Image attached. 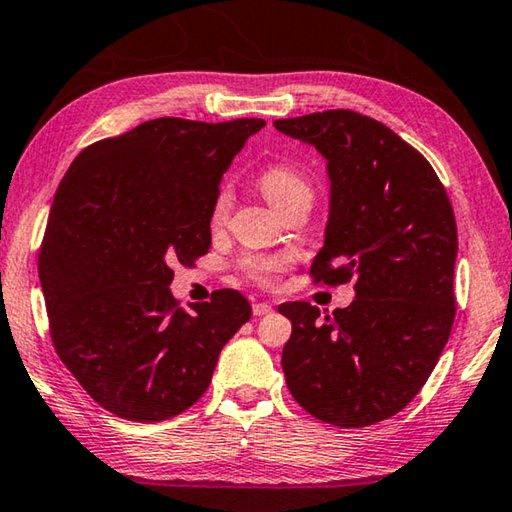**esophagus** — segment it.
<instances>
[{
  "label": "esophagus",
  "instance_id": "34e87169",
  "mask_svg": "<svg viewBox=\"0 0 512 512\" xmlns=\"http://www.w3.org/2000/svg\"><path fill=\"white\" fill-rule=\"evenodd\" d=\"M252 312H254V316H265V314L272 312V305H269V303H254Z\"/></svg>",
  "mask_w": 512,
  "mask_h": 512
}]
</instances>
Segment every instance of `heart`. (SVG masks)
I'll use <instances>...</instances> for the list:
<instances>
[{"label":"heart","mask_w":512,"mask_h":512,"mask_svg":"<svg viewBox=\"0 0 512 512\" xmlns=\"http://www.w3.org/2000/svg\"><path fill=\"white\" fill-rule=\"evenodd\" d=\"M260 189L267 196L272 205L283 211L294 202H312L314 187L312 180L305 176V173L287 165V162H276V165H269L263 173H260ZM231 205V194L229 189H220V194L214 200V209H211V220L214 223H223L229 214ZM285 258L283 256H245L240 260V269L243 274L258 285H274L278 276L283 274L285 269Z\"/></svg>","instance_id":"obj_1"}]
</instances>
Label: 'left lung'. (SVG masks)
I'll return each instance as SVG.
<instances>
[{"mask_svg":"<svg viewBox=\"0 0 512 512\" xmlns=\"http://www.w3.org/2000/svg\"><path fill=\"white\" fill-rule=\"evenodd\" d=\"M310 142L332 182L314 283L354 281V301L321 318L294 301L283 347L298 406L339 428H365L403 410L435 370L455 321L457 223L435 169L368 115L332 109L276 120Z\"/></svg>","mask_w":512,"mask_h":512,"instance_id":"1","label":"left lung"}]
</instances>
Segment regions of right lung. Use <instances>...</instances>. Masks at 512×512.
<instances>
[{
  "mask_svg": "<svg viewBox=\"0 0 512 512\" xmlns=\"http://www.w3.org/2000/svg\"><path fill=\"white\" fill-rule=\"evenodd\" d=\"M260 118H158L86 147L55 191L40 281L57 356L115 417L156 423L205 394L252 307L236 289L182 310L173 265L211 245L220 178Z\"/></svg>",
  "mask_w": 512,
  "mask_h": 512,
  "instance_id": "obj_1",
  "label": "right lung"
}]
</instances>
